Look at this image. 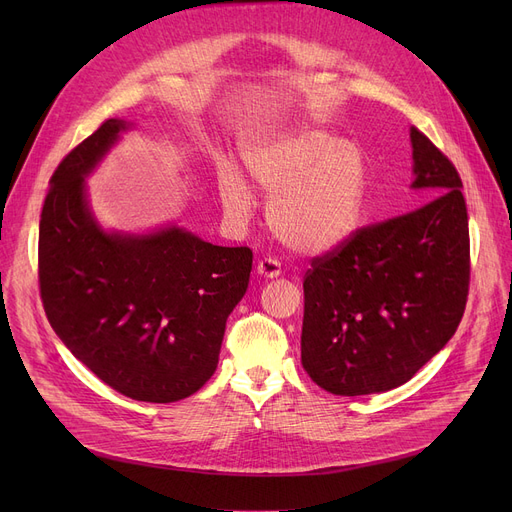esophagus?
Returning <instances> with one entry per match:
<instances>
[{"label": "esophagus", "instance_id": "1", "mask_svg": "<svg viewBox=\"0 0 512 512\" xmlns=\"http://www.w3.org/2000/svg\"><path fill=\"white\" fill-rule=\"evenodd\" d=\"M255 270L263 280H272V278H278L282 274V267L276 259H261Z\"/></svg>", "mask_w": 512, "mask_h": 512}]
</instances>
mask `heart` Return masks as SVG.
<instances>
[{
	"label": "heart",
	"instance_id": "obj_1",
	"mask_svg": "<svg viewBox=\"0 0 512 512\" xmlns=\"http://www.w3.org/2000/svg\"><path fill=\"white\" fill-rule=\"evenodd\" d=\"M247 176L265 195L267 222L288 249L328 253L355 234L367 193V159L355 141L338 139L326 128L299 126L259 134L240 145ZM222 205L232 220H245L251 193L232 166L218 174Z\"/></svg>",
	"mask_w": 512,
	"mask_h": 512
}]
</instances>
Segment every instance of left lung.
<instances>
[{
	"label": "left lung",
	"instance_id": "1",
	"mask_svg": "<svg viewBox=\"0 0 512 512\" xmlns=\"http://www.w3.org/2000/svg\"><path fill=\"white\" fill-rule=\"evenodd\" d=\"M421 207L359 228L305 274L301 363L338 396L409 382L454 336L469 294V218L452 161L415 126Z\"/></svg>",
	"mask_w": 512,
	"mask_h": 512
}]
</instances>
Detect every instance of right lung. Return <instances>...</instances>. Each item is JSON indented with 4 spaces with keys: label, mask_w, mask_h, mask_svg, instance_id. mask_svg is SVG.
I'll return each instance as SVG.
<instances>
[{
    "label": "right lung",
    "mask_w": 512,
    "mask_h": 512,
    "mask_svg": "<svg viewBox=\"0 0 512 512\" xmlns=\"http://www.w3.org/2000/svg\"><path fill=\"white\" fill-rule=\"evenodd\" d=\"M128 128L105 120L53 172L39 224L41 301L53 332L101 382L132 400L176 402L218 367L253 253L178 226L105 232L85 178Z\"/></svg>",
    "instance_id": "right-lung-1"
}]
</instances>
